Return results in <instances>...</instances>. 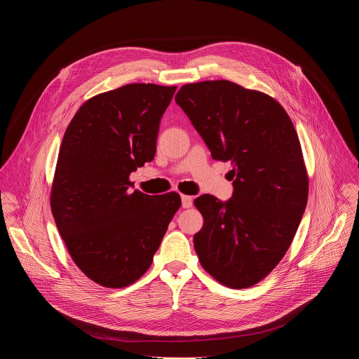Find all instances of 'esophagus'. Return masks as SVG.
Returning <instances> with one entry per match:
<instances>
[{
    "label": "esophagus",
    "instance_id": "obj_1",
    "mask_svg": "<svg viewBox=\"0 0 359 359\" xmlns=\"http://www.w3.org/2000/svg\"><path fill=\"white\" fill-rule=\"evenodd\" d=\"M191 204H193V198L190 196L182 194V206H183V209L191 208Z\"/></svg>",
    "mask_w": 359,
    "mask_h": 359
}]
</instances>
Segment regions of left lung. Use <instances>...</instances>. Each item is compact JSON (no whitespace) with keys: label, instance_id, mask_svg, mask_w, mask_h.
<instances>
[{"label":"left lung","instance_id":"obj_1","mask_svg":"<svg viewBox=\"0 0 359 359\" xmlns=\"http://www.w3.org/2000/svg\"><path fill=\"white\" fill-rule=\"evenodd\" d=\"M175 100L212 158L233 165L231 198L194 200L204 220L193 237L200 264L226 287H251L281 262L306 206L298 135L274 97L230 81L183 85Z\"/></svg>","mask_w":359,"mask_h":359}]
</instances>
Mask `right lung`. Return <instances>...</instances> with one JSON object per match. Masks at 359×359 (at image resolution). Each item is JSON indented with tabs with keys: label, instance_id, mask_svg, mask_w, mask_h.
Wrapping results in <instances>:
<instances>
[{
	"label": "right lung",
	"instance_id": "add662e5",
	"mask_svg": "<svg viewBox=\"0 0 359 359\" xmlns=\"http://www.w3.org/2000/svg\"><path fill=\"white\" fill-rule=\"evenodd\" d=\"M176 88L129 83L99 93L65 130L50 210L74 263L96 284L123 288L137 281L180 208L177 193L132 191L129 180L155 158Z\"/></svg>",
	"mask_w": 359,
	"mask_h": 359
}]
</instances>
